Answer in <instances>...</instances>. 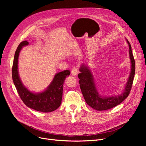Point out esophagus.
I'll list each match as a JSON object with an SVG mask.
<instances>
[{
    "mask_svg": "<svg viewBox=\"0 0 146 146\" xmlns=\"http://www.w3.org/2000/svg\"><path fill=\"white\" fill-rule=\"evenodd\" d=\"M71 73L73 76H76L78 73V69L77 68H74L72 70Z\"/></svg>",
    "mask_w": 146,
    "mask_h": 146,
    "instance_id": "esophagus-1",
    "label": "esophagus"
}]
</instances>
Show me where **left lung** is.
<instances>
[{
  "mask_svg": "<svg viewBox=\"0 0 146 146\" xmlns=\"http://www.w3.org/2000/svg\"><path fill=\"white\" fill-rule=\"evenodd\" d=\"M126 41L129 47L131 69L124 90L121 94L112 96H100L96 88L94 76L89 66L82 64L79 69L80 73L78 74V77L80 79L79 84L84 99L88 105L98 111H104L116 107L124 100L130 93L135 73V62L130 44L127 39Z\"/></svg>",
  "mask_w": 146,
  "mask_h": 146,
  "instance_id": "8db88e82",
  "label": "left lung"
}]
</instances>
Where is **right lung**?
I'll return each instance as SVG.
<instances>
[{"mask_svg": "<svg viewBox=\"0 0 146 146\" xmlns=\"http://www.w3.org/2000/svg\"><path fill=\"white\" fill-rule=\"evenodd\" d=\"M29 44V43L27 41L21 42L16 50L12 68L13 83L21 100L28 107L43 113L54 111L61 104L63 84L66 78L69 76L70 72L69 70H66L56 74L50 85L42 92L30 91L23 85L18 71L20 52L23 47Z\"/></svg>", "mask_w": 146, "mask_h": 146, "instance_id": "1", "label": "right lung"}]
</instances>
